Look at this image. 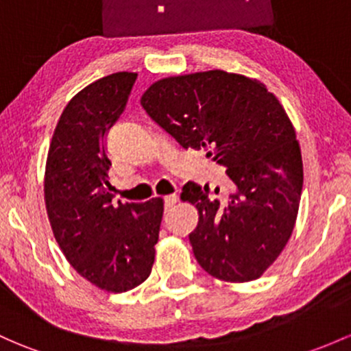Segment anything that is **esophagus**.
Wrapping results in <instances>:
<instances>
[{"instance_id":"esophagus-1","label":"esophagus","mask_w":351,"mask_h":351,"mask_svg":"<svg viewBox=\"0 0 351 351\" xmlns=\"http://www.w3.org/2000/svg\"><path fill=\"white\" fill-rule=\"evenodd\" d=\"M176 202H178V195H168V197H165V210H169V208H173V205L176 204Z\"/></svg>"}]
</instances>
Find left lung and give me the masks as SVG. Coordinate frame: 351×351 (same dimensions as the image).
<instances>
[{
  "label": "left lung",
  "instance_id": "8db88e82",
  "mask_svg": "<svg viewBox=\"0 0 351 351\" xmlns=\"http://www.w3.org/2000/svg\"><path fill=\"white\" fill-rule=\"evenodd\" d=\"M141 106L230 180L227 200L193 182L183 186L182 200L198 210L188 235L198 264L227 282L259 279L293 234L302 190L300 143L281 102L257 79L208 70L158 80Z\"/></svg>",
  "mask_w": 351,
  "mask_h": 351
}]
</instances>
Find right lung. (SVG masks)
<instances>
[{
	"label": "right lung",
	"instance_id": "right-lung-1",
	"mask_svg": "<svg viewBox=\"0 0 351 351\" xmlns=\"http://www.w3.org/2000/svg\"><path fill=\"white\" fill-rule=\"evenodd\" d=\"M138 73L117 72L73 95L51 138L45 205L55 241L72 267L99 289L126 293L154 263L163 200L114 202L106 136L119 119Z\"/></svg>",
	"mask_w": 351,
	"mask_h": 351
}]
</instances>
